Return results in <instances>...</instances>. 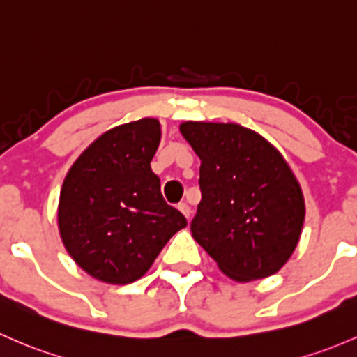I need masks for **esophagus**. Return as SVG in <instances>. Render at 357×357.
Returning <instances> with one entry per match:
<instances>
[{
  "mask_svg": "<svg viewBox=\"0 0 357 357\" xmlns=\"http://www.w3.org/2000/svg\"><path fill=\"white\" fill-rule=\"evenodd\" d=\"M178 208L181 210V213L186 217V219H190V217H191V208H190L188 204H179Z\"/></svg>",
  "mask_w": 357,
  "mask_h": 357,
  "instance_id": "1",
  "label": "esophagus"
}]
</instances>
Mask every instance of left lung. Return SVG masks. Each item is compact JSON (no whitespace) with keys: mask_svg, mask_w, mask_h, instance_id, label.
<instances>
[{"mask_svg":"<svg viewBox=\"0 0 357 357\" xmlns=\"http://www.w3.org/2000/svg\"><path fill=\"white\" fill-rule=\"evenodd\" d=\"M179 131L202 160L195 241L238 282L279 272L305 222V197L282 153L236 123L185 121Z\"/></svg>","mask_w":357,"mask_h":357,"instance_id":"1","label":"left lung"}]
</instances>
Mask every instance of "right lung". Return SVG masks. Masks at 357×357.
Segmentation results:
<instances>
[{
  "label": "right lung",
  "mask_w": 357,
  "mask_h": 357,
  "mask_svg": "<svg viewBox=\"0 0 357 357\" xmlns=\"http://www.w3.org/2000/svg\"><path fill=\"white\" fill-rule=\"evenodd\" d=\"M159 142L155 118L116 126L80 153L63 181L59 236L75 264L100 282L138 280L186 227L150 169Z\"/></svg>",
  "instance_id": "1"
}]
</instances>
